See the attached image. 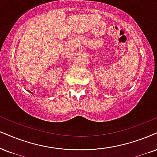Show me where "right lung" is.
<instances>
[{
  "label": "right lung",
  "mask_w": 157,
  "mask_h": 157,
  "mask_svg": "<svg viewBox=\"0 0 157 157\" xmlns=\"http://www.w3.org/2000/svg\"><path fill=\"white\" fill-rule=\"evenodd\" d=\"M29 92H30V93H31V94H32V92H30V91H29Z\"/></svg>",
  "instance_id": "obj_1"
}]
</instances>
